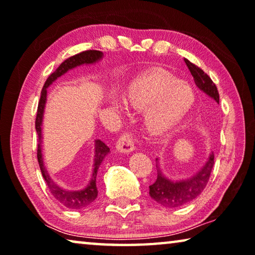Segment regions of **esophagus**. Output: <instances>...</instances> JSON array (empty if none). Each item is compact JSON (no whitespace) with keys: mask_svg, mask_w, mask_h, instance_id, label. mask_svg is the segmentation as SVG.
<instances>
[{"mask_svg":"<svg viewBox=\"0 0 255 255\" xmlns=\"http://www.w3.org/2000/svg\"><path fill=\"white\" fill-rule=\"evenodd\" d=\"M134 142L130 133H124L116 142V150L123 154H130L134 150Z\"/></svg>","mask_w":255,"mask_h":255,"instance_id":"esophagus-1","label":"esophagus"}]
</instances>
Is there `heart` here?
I'll list each match as a JSON object with an SVG mask.
<instances>
[{"label":"heart","instance_id":"obj_1","mask_svg":"<svg viewBox=\"0 0 255 255\" xmlns=\"http://www.w3.org/2000/svg\"><path fill=\"white\" fill-rule=\"evenodd\" d=\"M124 101L135 111H144L142 127L148 134L162 138L182 124L195 104L189 84L179 82L166 70L152 68L134 78L124 92ZM112 107H122L115 97L109 98Z\"/></svg>","mask_w":255,"mask_h":255}]
</instances>
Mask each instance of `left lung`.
Instances as JSON below:
<instances>
[{"mask_svg":"<svg viewBox=\"0 0 255 255\" xmlns=\"http://www.w3.org/2000/svg\"><path fill=\"white\" fill-rule=\"evenodd\" d=\"M185 62L194 77L195 84L197 85V88L215 103L219 104L218 89L209 75L203 72L201 68H198L197 66L191 64L189 60L185 59ZM213 164L214 155L213 151H211L204 165L191 177L181 180H172L167 178L164 173L159 158H156L157 179L151 186H149L150 197L158 204L168 207V209H174V207L187 204L201 195L202 191L204 190L210 179L211 172H212Z\"/></svg>","mask_w":255,"mask_h":255,"instance_id":"8db88e82","label":"left lung"}]
</instances>
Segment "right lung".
Here are the masks:
<instances>
[{
	"instance_id": "obj_1",
	"label": "right lung",
	"mask_w": 255,
	"mask_h": 255,
	"mask_svg": "<svg viewBox=\"0 0 255 255\" xmlns=\"http://www.w3.org/2000/svg\"><path fill=\"white\" fill-rule=\"evenodd\" d=\"M104 58V52L97 50H89L81 52L75 56L66 59L62 64L56 69V72H53L46 80L44 87L42 89L41 92V99L38 103L37 107V115L36 121H35V128H36L37 135H38V144H37V160L40 164V168L42 172L43 178H44L46 185H48L51 194L53 195V197L57 199L58 202L61 203L62 205L68 207L72 210H81L84 207H88L91 203L96 201L98 196V189H97V174L98 170L101 165V163L104 162L106 156H107L111 149L106 144L104 141L100 139L95 140V156H93V166H92V175L91 179L89 180V183L87 187H84L83 189L80 190H69L65 189L61 186L54 181L51 178L50 173L46 170L44 158H43V150H42V142H43V134H42V125H43V117H44V111H45V105H46V97H48V88L54 81H57L58 78L65 75L66 73L69 72L80 66H88L93 65L99 62Z\"/></svg>"
}]
</instances>
